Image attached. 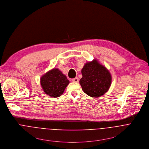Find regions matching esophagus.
<instances>
[{
  "instance_id": "1",
  "label": "esophagus",
  "mask_w": 149,
  "mask_h": 149,
  "mask_svg": "<svg viewBox=\"0 0 149 149\" xmlns=\"http://www.w3.org/2000/svg\"><path fill=\"white\" fill-rule=\"evenodd\" d=\"M72 82H74L78 83L79 82V79H78V78H75L72 79Z\"/></svg>"
}]
</instances>
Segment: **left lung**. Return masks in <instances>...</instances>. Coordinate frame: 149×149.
<instances>
[{
  "mask_svg": "<svg viewBox=\"0 0 149 149\" xmlns=\"http://www.w3.org/2000/svg\"><path fill=\"white\" fill-rule=\"evenodd\" d=\"M80 84L84 93L93 98L104 95L111 84V75L106 67L94 59L87 62L82 69Z\"/></svg>",
  "mask_w": 149,
  "mask_h": 149,
  "instance_id": "obj_1",
  "label": "left lung"
}]
</instances>
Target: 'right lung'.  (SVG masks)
I'll return each mask as SVG.
<instances>
[{"label": "right lung", "mask_w": 149, "mask_h": 149, "mask_svg": "<svg viewBox=\"0 0 149 149\" xmlns=\"http://www.w3.org/2000/svg\"><path fill=\"white\" fill-rule=\"evenodd\" d=\"M69 83L66 76L58 68L51 70L40 78V84L44 92L54 98L62 95Z\"/></svg>", "instance_id": "add662e5"}]
</instances>
